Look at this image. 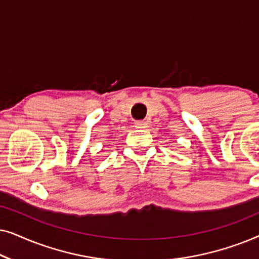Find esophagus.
Listing matches in <instances>:
<instances>
[{"instance_id": "obj_1", "label": "esophagus", "mask_w": 259, "mask_h": 259, "mask_svg": "<svg viewBox=\"0 0 259 259\" xmlns=\"http://www.w3.org/2000/svg\"><path fill=\"white\" fill-rule=\"evenodd\" d=\"M134 126H136V128H146L147 127V122L146 121H136L134 122Z\"/></svg>"}]
</instances>
